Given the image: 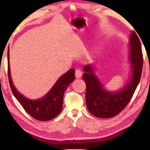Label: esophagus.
Listing matches in <instances>:
<instances>
[{
	"label": "esophagus",
	"mask_w": 150,
	"mask_h": 150,
	"mask_svg": "<svg viewBox=\"0 0 150 150\" xmlns=\"http://www.w3.org/2000/svg\"><path fill=\"white\" fill-rule=\"evenodd\" d=\"M82 75V71L80 69H77L75 70V76H76L77 78H80Z\"/></svg>",
	"instance_id": "1"
}]
</instances>
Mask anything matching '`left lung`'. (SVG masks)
Wrapping results in <instances>:
<instances>
[{
	"label": "left lung",
	"mask_w": 150,
	"mask_h": 150,
	"mask_svg": "<svg viewBox=\"0 0 150 150\" xmlns=\"http://www.w3.org/2000/svg\"><path fill=\"white\" fill-rule=\"evenodd\" d=\"M128 61L130 77L124 85L116 91H109L95 73L94 64L83 68L82 79L86 84V104L89 111L94 116L110 118L116 116L124 108L135 92L142 69V54L140 42L134 32L129 38Z\"/></svg>",
	"instance_id": "obj_1"
}]
</instances>
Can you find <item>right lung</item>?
I'll return each mask as SVG.
<instances>
[{"label":"right lung","mask_w":150,"mask_h":150,"mask_svg":"<svg viewBox=\"0 0 150 150\" xmlns=\"http://www.w3.org/2000/svg\"><path fill=\"white\" fill-rule=\"evenodd\" d=\"M9 48L8 51V79L12 92L24 109L35 119L45 121L54 118L61 113L63 108V95L68 86L75 80V70L71 68L61 75L51 89L44 97L37 99L27 98L18 92L15 87L10 74Z\"/></svg>","instance_id":"right-lung-1"}]
</instances>
